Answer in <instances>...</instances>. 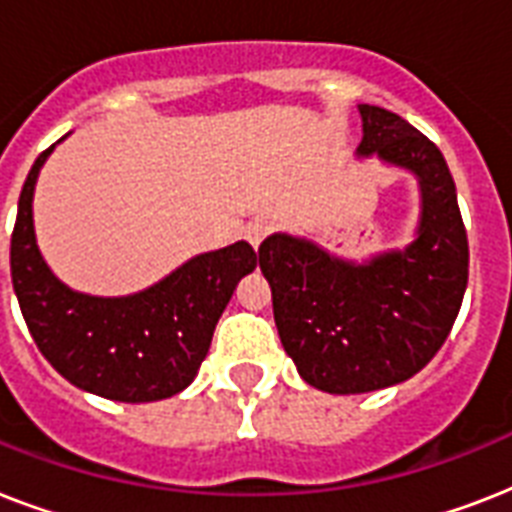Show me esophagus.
<instances>
[{
    "label": "esophagus",
    "mask_w": 512,
    "mask_h": 512,
    "mask_svg": "<svg viewBox=\"0 0 512 512\" xmlns=\"http://www.w3.org/2000/svg\"><path fill=\"white\" fill-rule=\"evenodd\" d=\"M247 241L249 244H252V247H260V244H263V239L265 236H268V233H273V223L271 220H263V217H260V220H252V223L247 225Z\"/></svg>",
    "instance_id": "34e87169"
}]
</instances>
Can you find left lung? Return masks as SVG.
Masks as SVG:
<instances>
[{
	"label": "left lung",
	"instance_id": "obj_1",
	"mask_svg": "<svg viewBox=\"0 0 512 512\" xmlns=\"http://www.w3.org/2000/svg\"><path fill=\"white\" fill-rule=\"evenodd\" d=\"M358 156L420 180L422 212L406 249L353 263L273 233L260 244L281 345L308 385L350 396L409 380L452 332L468 287V233L444 156L393 111L358 106Z\"/></svg>",
	"mask_w": 512,
	"mask_h": 512
}]
</instances>
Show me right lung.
I'll list each match as a JSON object with an SVG mask.
<instances>
[{"label": "right lung", "instance_id": "add662e5", "mask_svg": "<svg viewBox=\"0 0 512 512\" xmlns=\"http://www.w3.org/2000/svg\"><path fill=\"white\" fill-rule=\"evenodd\" d=\"M52 148L28 172L10 239L12 287L28 332L55 372L87 393L124 404L175 396L199 372L236 284L255 271V249L236 241L204 252L127 297L74 292L36 247L31 201Z\"/></svg>", "mask_w": 512, "mask_h": 512}]
</instances>
